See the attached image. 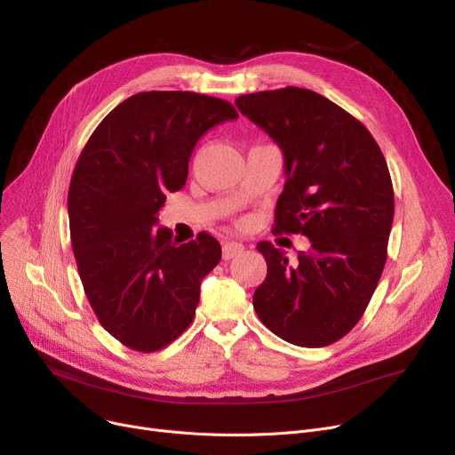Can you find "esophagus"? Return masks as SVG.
<instances>
[{
    "instance_id": "obj_1",
    "label": "esophagus",
    "mask_w": 455,
    "mask_h": 455,
    "mask_svg": "<svg viewBox=\"0 0 455 455\" xmlns=\"http://www.w3.org/2000/svg\"><path fill=\"white\" fill-rule=\"evenodd\" d=\"M243 243L242 242H227L223 245V258L225 259H232L235 256H240L243 252Z\"/></svg>"
}]
</instances>
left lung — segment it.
Segmentation results:
<instances>
[{"instance_id": "obj_1", "label": "left lung", "mask_w": 455, "mask_h": 455, "mask_svg": "<svg viewBox=\"0 0 455 455\" xmlns=\"http://www.w3.org/2000/svg\"><path fill=\"white\" fill-rule=\"evenodd\" d=\"M235 105L283 153L273 230L312 243L297 264L258 243L267 276L252 297L256 314L291 345L336 343L362 319L387 259L395 194L384 153L360 119L312 90L256 92Z\"/></svg>"}]
</instances>
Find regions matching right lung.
Wrapping results in <instances>:
<instances>
[{
  "label": "right lung",
  "mask_w": 455,
  "mask_h": 455,
  "mask_svg": "<svg viewBox=\"0 0 455 455\" xmlns=\"http://www.w3.org/2000/svg\"><path fill=\"white\" fill-rule=\"evenodd\" d=\"M232 103L196 92H140L98 125L68 191L69 237L86 299L101 326L136 352H156L194 321L201 280L221 245L201 232L179 243L153 230L167 191L188 179L197 140L235 119Z\"/></svg>",
  "instance_id": "obj_1"
}]
</instances>
